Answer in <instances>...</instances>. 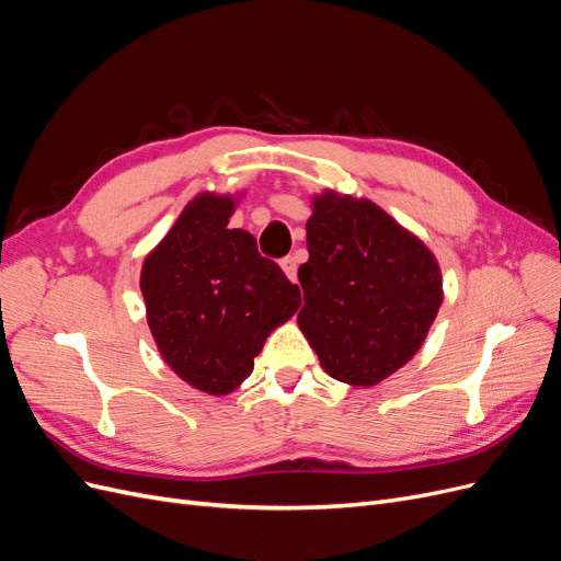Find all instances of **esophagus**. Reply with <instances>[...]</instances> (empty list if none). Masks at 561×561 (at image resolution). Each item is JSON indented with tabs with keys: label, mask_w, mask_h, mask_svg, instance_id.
<instances>
[{
	"label": "esophagus",
	"mask_w": 561,
	"mask_h": 561,
	"mask_svg": "<svg viewBox=\"0 0 561 561\" xmlns=\"http://www.w3.org/2000/svg\"><path fill=\"white\" fill-rule=\"evenodd\" d=\"M280 266H283L287 278L297 280V268H299V257H297V254H287V257L280 260Z\"/></svg>",
	"instance_id": "34e87169"
}]
</instances>
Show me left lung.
I'll use <instances>...</instances> for the list:
<instances>
[{
    "label": "left lung",
    "instance_id": "1",
    "mask_svg": "<svg viewBox=\"0 0 561 561\" xmlns=\"http://www.w3.org/2000/svg\"><path fill=\"white\" fill-rule=\"evenodd\" d=\"M299 328L336 381L375 386L421 348L443 304L433 252L371 201L325 192L307 222Z\"/></svg>",
    "mask_w": 561,
    "mask_h": 561
}]
</instances>
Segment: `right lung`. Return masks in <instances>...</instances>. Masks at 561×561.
<instances>
[{"mask_svg": "<svg viewBox=\"0 0 561 561\" xmlns=\"http://www.w3.org/2000/svg\"><path fill=\"white\" fill-rule=\"evenodd\" d=\"M233 201L201 194L142 264L147 322L163 360L190 386L227 396L252 375L266 336L299 309V287L229 229Z\"/></svg>", "mask_w": 561, "mask_h": 561, "instance_id": "1", "label": "right lung"}]
</instances>
